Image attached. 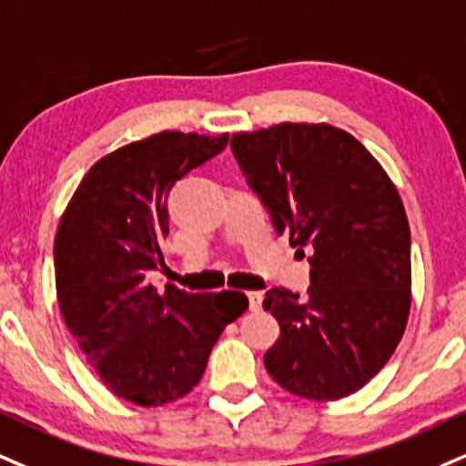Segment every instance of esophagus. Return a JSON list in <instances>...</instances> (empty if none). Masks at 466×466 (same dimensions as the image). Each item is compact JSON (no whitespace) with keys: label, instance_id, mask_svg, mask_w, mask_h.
I'll return each instance as SVG.
<instances>
[{"label":"esophagus","instance_id":"34e87169","mask_svg":"<svg viewBox=\"0 0 466 466\" xmlns=\"http://www.w3.org/2000/svg\"><path fill=\"white\" fill-rule=\"evenodd\" d=\"M248 297H249V310L251 312H258L262 308V295L260 290H251V293H248Z\"/></svg>","mask_w":466,"mask_h":466}]
</instances>
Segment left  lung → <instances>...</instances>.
<instances>
[{
  "instance_id": "1",
  "label": "left lung",
  "mask_w": 466,
  "mask_h": 466,
  "mask_svg": "<svg viewBox=\"0 0 466 466\" xmlns=\"http://www.w3.org/2000/svg\"><path fill=\"white\" fill-rule=\"evenodd\" d=\"M229 147L276 232L310 262L306 299L268 289L279 339L265 367L289 393H356L393 356L410 312V226L360 141L325 123L234 134Z\"/></svg>"
}]
</instances>
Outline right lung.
I'll return each mask as SVG.
<instances>
[{
	"mask_svg": "<svg viewBox=\"0 0 466 466\" xmlns=\"http://www.w3.org/2000/svg\"><path fill=\"white\" fill-rule=\"evenodd\" d=\"M228 134L160 132L95 162L60 218L56 293L66 328L116 397L151 408L193 390L228 323L248 310L234 290L158 293L149 271L165 265L169 193L215 158Z\"/></svg>",
	"mask_w": 466,
	"mask_h": 466,
	"instance_id": "right-lung-1",
	"label": "right lung"
}]
</instances>
